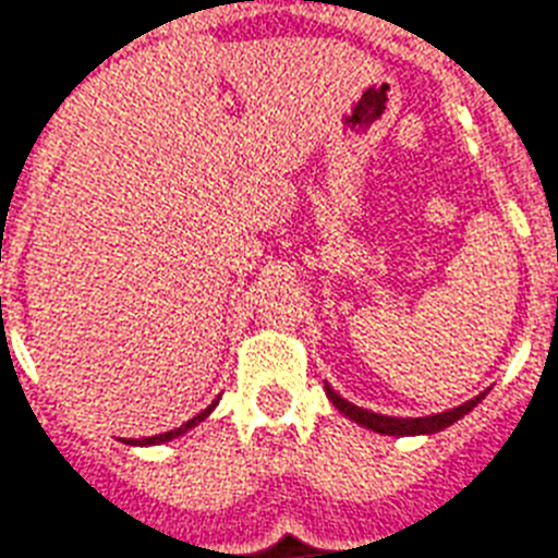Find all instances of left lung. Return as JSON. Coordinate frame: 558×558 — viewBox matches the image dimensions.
<instances>
[{"label": "left lung", "mask_w": 558, "mask_h": 558, "mask_svg": "<svg viewBox=\"0 0 558 558\" xmlns=\"http://www.w3.org/2000/svg\"><path fill=\"white\" fill-rule=\"evenodd\" d=\"M326 397H329L331 405H335L340 414L349 416L351 423L363 425V428L377 430V434H388V437H416V434H437V430L448 428V425H453L457 420H462L468 411H474L476 405L485 400V391H482V395H476L474 400H468V402H462V405H457V409H448V411H442V414H430V416L374 414V411L360 409V405H354V402L343 400V397L337 395L335 388L329 386V383H326Z\"/></svg>", "instance_id": "1"}]
</instances>
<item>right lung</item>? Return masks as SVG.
I'll use <instances>...</instances> for the list:
<instances>
[{
  "instance_id": "right-lung-1",
  "label": "right lung",
  "mask_w": 558,
  "mask_h": 558,
  "mask_svg": "<svg viewBox=\"0 0 558 558\" xmlns=\"http://www.w3.org/2000/svg\"><path fill=\"white\" fill-rule=\"evenodd\" d=\"M215 405H218V400H213V405H207V409L201 411V414H195V416H192V420H186V423L181 425V428H175V430H167V434H158V437L128 439V446H161V442H170V439L184 437L186 430H190V428H195V425H198V423H204V420H207V416L213 414V411H215Z\"/></svg>"
}]
</instances>
